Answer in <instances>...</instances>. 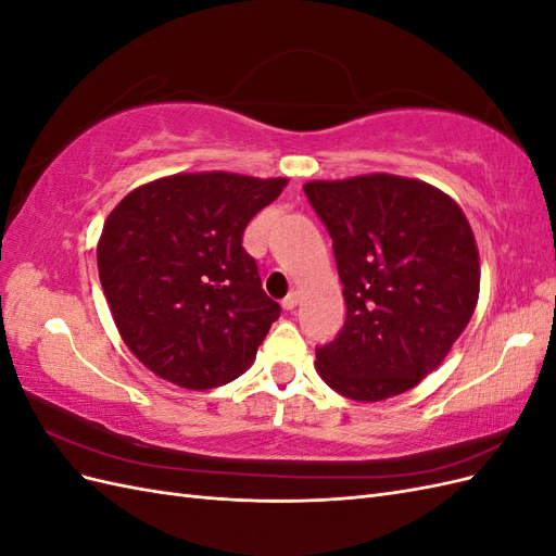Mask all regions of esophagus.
Instances as JSON below:
<instances>
[{"mask_svg": "<svg viewBox=\"0 0 556 556\" xmlns=\"http://www.w3.org/2000/svg\"><path fill=\"white\" fill-rule=\"evenodd\" d=\"M296 304H299V294H296V292H290L288 296L282 299V308H285V311H294Z\"/></svg>", "mask_w": 556, "mask_h": 556, "instance_id": "1", "label": "esophagus"}]
</instances>
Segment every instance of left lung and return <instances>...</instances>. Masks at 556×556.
I'll return each instance as SVG.
<instances>
[{
  "label": "left lung",
  "mask_w": 556,
  "mask_h": 556,
  "mask_svg": "<svg viewBox=\"0 0 556 556\" xmlns=\"http://www.w3.org/2000/svg\"><path fill=\"white\" fill-rule=\"evenodd\" d=\"M333 241L345 325L317 374L352 401H384L441 366L478 304L480 257L457 201L392 174L304 185Z\"/></svg>",
  "instance_id": "1"
}]
</instances>
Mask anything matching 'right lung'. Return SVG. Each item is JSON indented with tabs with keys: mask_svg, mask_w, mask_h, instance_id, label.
<instances>
[{
	"mask_svg": "<svg viewBox=\"0 0 556 556\" xmlns=\"http://www.w3.org/2000/svg\"><path fill=\"white\" fill-rule=\"evenodd\" d=\"M288 178L176 174L131 190L106 217L99 280L125 345L155 376L213 390L245 374L280 317L243 248L248 223Z\"/></svg>",
	"mask_w": 556,
	"mask_h": 556,
	"instance_id": "add662e5",
	"label": "right lung"
}]
</instances>
